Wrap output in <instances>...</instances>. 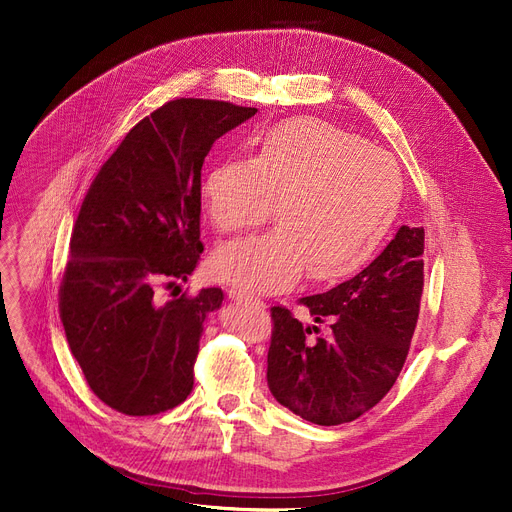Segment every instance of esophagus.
Wrapping results in <instances>:
<instances>
[{"instance_id": "34e87169", "label": "esophagus", "mask_w": 512, "mask_h": 512, "mask_svg": "<svg viewBox=\"0 0 512 512\" xmlns=\"http://www.w3.org/2000/svg\"><path fill=\"white\" fill-rule=\"evenodd\" d=\"M228 297L232 299V301H236V303H253V305H263L259 299H255L251 292H247V290H240V288H230L228 290Z\"/></svg>"}]
</instances>
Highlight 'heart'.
Wrapping results in <instances>:
<instances>
[{"mask_svg":"<svg viewBox=\"0 0 512 512\" xmlns=\"http://www.w3.org/2000/svg\"><path fill=\"white\" fill-rule=\"evenodd\" d=\"M209 220L222 232L276 226L232 240L213 255L220 278L253 292L286 288L305 270L330 280L355 270L388 230L400 197L392 157L319 118L261 132L251 157L213 161L201 182Z\"/></svg>","mask_w":512,"mask_h":512,"instance_id":"obj_1","label":"heart"}]
</instances>
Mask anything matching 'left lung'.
<instances>
[{
  "label": "left lung",
  "instance_id": "obj_1",
  "mask_svg": "<svg viewBox=\"0 0 512 512\" xmlns=\"http://www.w3.org/2000/svg\"><path fill=\"white\" fill-rule=\"evenodd\" d=\"M423 228L400 226L365 270L303 297L326 336L272 307L267 386L282 407L315 425L355 421L390 392L409 355L423 292Z\"/></svg>",
  "mask_w": 512,
  "mask_h": 512
}]
</instances>
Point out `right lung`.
Returning <instances> with one entry per match:
<instances>
[{
    "label": "right lung",
    "instance_id": "add662e5",
    "mask_svg": "<svg viewBox=\"0 0 512 512\" xmlns=\"http://www.w3.org/2000/svg\"><path fill=\"white\" fill-rule=\"evenodd\" d=\"M255 107L174 99L134 126L80 205L60 286L70 351L99 400L145 417L193 390L207 313L222 288L161 297L195 272L201 242V168L222 134Z\"/></svg>",
    "mask_w": 512,
    "mask_h": 512
}]
</instances>
